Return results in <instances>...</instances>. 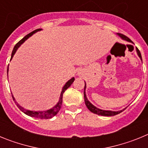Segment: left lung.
<instances>
[{
  "label": "left lung",
  "mask_w": 148,
  "mask_h": 148,
  "mask_svg": "<svg viewBox=\"0 0 148 148\" xmlns=\"http://www.w3.org/2000/svg\"><path fill=\"white\" fill-rule=\"evenodd\" d=\"M117 35L121 38L122 40H126L127 42H130V43H133L132 42V40H130L129 38H127V36H125V35H123V34L121 33H117ZM136 53L137 55L138 56V57L140 58L141 61H142V56H141V53H140V51L138 50V48H136ZM85 83V82H84ZM86 83H85V86H84V101H85V104L87 106V108H88L90 112H92V113H95V114H97V115H100V116H116V115L119 114V113H121L123 110L125 109L121 110H119V111H112V110H101V109H99V108H96L93 104H92L89 101V100L87 99V95H86Z\"/></svg>",
  "instance_id": "1"
}]
</instances>
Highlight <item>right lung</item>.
<instances>
[{
	"label": "right lung",
	"mask_w": 148,
	"mask_h": 148,
	"mask_svg": "<svg viewBox=\"0 0 148 148\" xmlns=\"http://www.w3.org/2000/svg\"><path fill=\"white\" fill-rule=\"evenodd\" d=\"M40 30H42V29H38L34 30V31H32V32H30L29 34H28V35H26L25 37L23 38H22L21 40L19 41V42L17 43V44H15V47H14V49H13L12 53L11 59L10 60H12V58H13V56H14L15 53H16V51L18 50V48L20 47L21 45L22 44H23V42H25V40H27V39L30 37V36H32V35H33V34H35V32H38V31H40ZM8 72H9V66H8V68H7V76H8ZM74 81H75V78H74V77H73L71 79H70V80L68 81V82L65 84L64 85V87H62V90H61V94H60L59 100H58V103H57V104H56V105L53 107V108H50V109H49V110H47L34 111V110H29L24 109L23 107H21V106L20 104H18L16 101H15V98H14V96H13V95H12V99H13V100L15 101V102L16 103V104H17V106L18 107V108H19V109H20L23 112V113H24L26 115H27V116H31V117H34V118L40 119H48L53 118V116H56V115L57 114L58 112H59L60 109H61V104H62L63 93L65 92V90H66L68 87H70V85H71L72 84H73V82H74Z\"/></svg>",
	"instance_id": "obj_1"
}]
</instances>
